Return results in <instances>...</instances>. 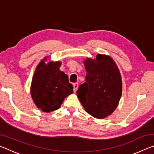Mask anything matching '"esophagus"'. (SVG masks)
I'll return each mask as SVG.
<instances>
[{
    "label": "esophagus",
    "mask_w": 154,
    "mask_h": 154,
    "mask_svg": "<svg viewBox=\"0 0 154 154\" xmlns=\"http://www.w3.org/2000/svg\"><path fill=\"white\" fill-rule=\"evenodd\" d=\"M78 88V83H73V92H76Z\"/></svg>",
    "instance_id": "1"
}]
</instances>
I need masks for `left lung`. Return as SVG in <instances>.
<instances>
[{"label":"left lung","mask_w":154,"mask_h":154,"mask_svg":"<svg viewBox=\"0 0 154 154\" xmlns=\"http://www.w3.org/2000/svg\"><path fill=\"white\" fill-rule=\"evenodd\" d=\"M87 74L77 94L85 110L98 119L109 116L118 105L122 92L121 75L113 60L98 54L84 61Z\"/></svg>","instance_id":"1"}]
</instances>
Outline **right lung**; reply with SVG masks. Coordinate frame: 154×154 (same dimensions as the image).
I'll return each mask as SVG.
<instances>
[{
    "mask_svg": "<svg viewBox=\"0 0 154 154\" xmlns=\"http://www.w3.org/2000/svg\"><path fill=\"white\" fill-rule=\"evenodd\" d=\"M60 62L43 60L36 67L31 84V96L36 106L44 112L60 108L64 99L72 93L73 86L68 76L60 71Z\"/></svg>",
    "mask_w": 154,
    "mask_h": 154,
    "instance_id": "add662e5",
    "label": "right lung"
}]
</instances>
